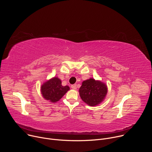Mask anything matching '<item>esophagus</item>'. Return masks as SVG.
Instances as JSON below:
<instances>
[{
  "instance_id": "esophagus-1",
  "label": "esophagus",
  "mask_w": 152,
  "mask_h": 152,
  "mask_svg": "<svg viewBox=\"0 0 152 152\" xmlns=\"http://www.w3.org/2000/svg\"><path fill=\"white\" fill-rule=\"evenodd\" d=\"M71 87L72 89L73 90H76L77 89V86H76V84H73L71 86Z\"/></svg>"
}]
</instances>
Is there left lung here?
<instances>
[{"mask_svg": "<svg viewBox=\"0 0 152 152\" xmlns=\"http://www.w3.org/2000/svg\"><path fill=\"white\" fill-rule=\"evenodd\" d=\"M107 91V86L104 83L92 78L83 81L79 88V94L82 100L91 106L101 103L104 99Z\"/></svg>", "mask_w": 152, "mask_h": 152, "instance_id": "left-lung-1", "label": "left lung"}]
</instances>
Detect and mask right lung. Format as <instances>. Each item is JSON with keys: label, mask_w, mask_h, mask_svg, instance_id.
<instances>
[{"label": "right lung", "mask_w": 152, "mask_h": 152, "mask_svg": "<svg viewBox=\"0 0 152 152\" xmlns=\"http://www.w3.org/2000/svg\"><path fill=\"white\" fill-rule=\"evenodd\" d=\"M69 90V86L62 85L61 80L58 77H53L46 82L41 87L43 97L52 103L59 100Z\"/></svg>", "instance_id": "obj_1"}]
</instances>
